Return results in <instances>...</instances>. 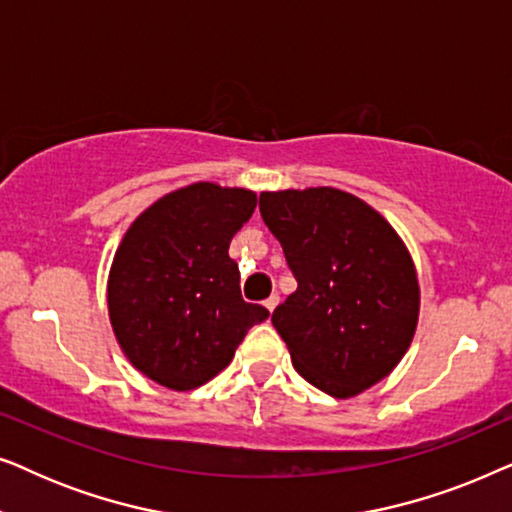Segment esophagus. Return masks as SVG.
<instances>
[{
  "instance_id": "1",
  "label": "esophagus",
  "mask_w": 512,
  "mask_h": 512,
  "mask_svg": "<svg viewBox=\"0 0 512 512\" xmlns=\"http://www.w3.org/2000/svg\"><path fill=\"white\" fill-rule=\"evenodd\" d=\"M277 305H279V296H277V293H272V296H270L268 300H265V307H268V310L272 312Z\"/></svg>"
}]
</instances>
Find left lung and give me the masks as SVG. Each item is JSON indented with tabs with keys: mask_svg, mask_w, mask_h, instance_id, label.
<instances>
[{
	"mask_svg": "<svg viewBox=\"0 0 512 512\" xmlns=\"http://www.w3.org/2000/svg\"><path fill=\"white\" fill-rule=\"evenodd\" d=\"M298 289L272 312L293 368L328 396L349 398L387 377L408 352L419 284L396 230L331 186L261 193Z\"/></svg>",
	"mask_w": 512,
	"mask_h": 512,
	"instance_id": "1",
	"label": "left lung"
}]
</instances>
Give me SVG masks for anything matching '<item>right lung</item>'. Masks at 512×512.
I'll return each mask as SVG.
<instances>
[{"mask_svg":"<svg viewBox=\"0 0 512 512\" xmlns=\"http://www.w3.org/2000/svg\"><path fill=\"white\" fill-rule=\"evenodd\" d=\"M254 209V191L198 181L153 202L128 228L109 272V319L149 380L174 391L200 387L233 361L249 328L270 317L242 298L228 256Z\"/></svg>","mask_w":512,"mask_h":512,"instance_id":"add662e5","label":"right lung"}]
</instances>
